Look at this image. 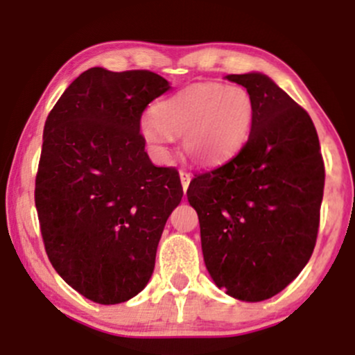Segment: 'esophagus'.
I'll return each instance as SVG.
<instances>
[{"mask_svg":"<svg viewBox=\"0 0 355 355\" xmlns=\"http://www.w3.org/2000/svg\"><path fill=\"white\" fill-rule=\"evenodd\" d=\"M190 180H192V175L189 173V171L185 170H180V182H182V187H184V190L189 189V184Z\"/></svg>","mask_w":355,"mask_h":355,"instance_id":"34e87169","label":"esophagus"}]
</instances>
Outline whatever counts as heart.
Returning <instances> with one entry per match:
<instances>
[{
	"mask_svg": "<svg viewBox=\"0 0 355 355\" xmlns=\"http://www.w3.org/2000/svg\"><path fill=\"white\" fill-rule=\"evenodd\" d=\"M256 104L239 85L193 84L151 107L143 121L146 145L166 157L170 136H180L182 150L200 165H214L236 155L252 131Z\"/></svg>",
	"mask_w": 355,
	"mask_h": 355,
	"instance_id": "b5f03b06",
	"label": "heart"
}]
</instances>
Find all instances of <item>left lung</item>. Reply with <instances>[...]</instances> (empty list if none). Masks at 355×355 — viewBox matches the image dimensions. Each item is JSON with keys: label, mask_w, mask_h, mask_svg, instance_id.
<instances>
[{"label": "left lung", "mask_w": 355, "mask_h": 355, "mask_svg": "<svg viewBox=\"0 0 355 355\" xmlns=\"http://www.w3.org/2000/svg\"><path fill=\"white\" fill-rule=\"evenodd\" d=\"M256 116L234 158L190 182L202 252L214 283L243 302H263L309 263L320 224L325 166L309 112L268 76L232 73Z\"/></svg>", "instance_id": "1"}]
</instances>
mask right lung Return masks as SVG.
<instances>
[{"instance_id": "1", "label": "right lung", "mask_w": 355, "mask_h": 355, "mask_svg": "<svg viewBox=\"0 0 355 355\" xmlns=\"http://www.w3.org/2000/svg\"><path fill=\"white\" fill-rule=\"evenodd\" d=\"M168 89L150 70L92 67L45 121L35 205L46 256L67 285L101 305L146 286L184 196L178 171L155 166L139 133L143 111Z\"/></svg>"}]
</instances>
